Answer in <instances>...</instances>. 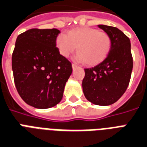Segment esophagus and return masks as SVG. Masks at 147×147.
I'll return each instance as SVG.
<instances>
[{
    "label": "esophagus",
    "mask_w": 147,
    "mask_h": 147,
    "mask_svg": "<svg viewBox=\"0 0 147 147\" xmlns=\"http://www.w3.org/2000/svg\"><path fill=\"white\" fill-rule=\"evenodd\" d=\"M77 66L76 65V64H74V63H73L72 64V68H73V70H74L75 68H77Z\"/></svg>",
    "instance_id": "obj_1"
}]
</instances>
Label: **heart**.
Masks as SVG:
<instances>
[{"mask_svg": "<svg viewBox=\"0 0 147 147\" xmlns=\"http://www.w3.org/2000/svg\"><path fill=\"white\" fill-rule=\"evenodd\" d=\"M56 47L63 57H69L77 48L76 60L91 67L107 58L112 47V40L107 33L95 28L80 27L70 30L67 35H58Z\"/></svg>", "mask_w": 147, "mask_h": 147, "instance_id": "obj_1", "label": "heart"}]
</instances>
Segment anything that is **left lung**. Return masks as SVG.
<instances>
[{
  "instance_id": "left-lung-1",
  "label": "left lung",
  "mask_w": 147,
  "mask_h": 147,
  "mask_svg": "<svg viewBox=\"0 0 147 147\" xmlns=\"http://www.w3.org/2000/svg\"><path fill=\"white\" fill-rule=\"evenodd\" d=\"M98 27L110 35L112 47L105 60L94 67L84 69L82 82L86 100L99 106L117 102L129 85L133 70L130 40L118 28L107 25Z\"/></svg>"
}]
</instances>
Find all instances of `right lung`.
I'll return each mask as SVG.
<instances>
[{"mask_svg":"<svg viewBox=\"0 0 147 147\" xmlns=\"http://www.w3.org/2000/svg\"><path fill=\"white\" fill-rule=\"evenodd\" d=\"M57 29H30L17 38L12 54L16 88L23 100L37 109L53 107L63 98L72 66L56 47Z\"/></svg>","mask_w":147,"mask_h":147,"instance_id":"obj_1","label":"right lung"}]
</instances>
